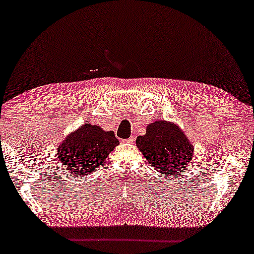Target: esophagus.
Instances as JSON below:
<instances>
[{
    "label": "esophagus",
    "mask_w": 254,
    "mask_h": 254,
    "mask_svg": "<svg viewBox=\"0 0 254 254\" xmlns=\"http://www.w3.org/2000/svg\"><path fill=\"white\" fill-rule=\"evenodd\" d=\"M124 141H125V143L132 144V143H135V137H134V136H131V137H129V138H128V139H125Z\"/></svg>",
    "instance_id": "1"
}]
</instances>
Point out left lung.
Listing matches in <instances>:
<instances>
[{"mask_svg":"<svg viewBox=\"0 0 254 254\" xmlns=\"http://www.w3.org/2000/svg\"><path fill=\"white\" fill-rule=\"evenodd\" d=\"M136 145L155 170L171 176L184 171L193 155V146L183 131L163 120L149 124L146 135L137 137Z\"/></svg>","mask_w":254,"mask_h":254,"instance_id":"obj_1","label":"left lung"}]
</instances>
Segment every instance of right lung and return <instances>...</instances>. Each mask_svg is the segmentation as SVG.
<instances>
[{
	"instance_id": "1",
	"label": "right lung",
	"mask_w": 254,
	"mask_h": 254,
	"mask_svg": "<svg viewBox=\"0 0 254 254\" xmlns=\"http://www.w3.org/2000/svg\"><path fill=\"white\" fill-rule=\"evenodd\" d=\"M118 144L114 131H104L96 125L84 124L61 143L57 155L72 174L84 176L101 165Z\"/></svg>"
}]
</instances>
